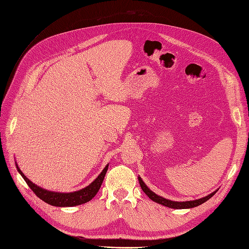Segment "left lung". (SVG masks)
Masks as SVG:
<instances>
[{
  "label": "left lung",
  "instance_id": "left-lung-1",
  "mask_svg": "<svg viewBox=\"0 0 249 249\" xmlns=\"http://www.w3.org/2000/svg\"><path fill=\"white\" fill-rule=\"evenodd\" d=\"M139 178V184H140V186H141V189L143 190V192H144L150 199L156 201V202H158V203H160V205H163V206L168 207V208H172V209H189V208L197 207V206L201 205V203H203V202H206L207 200H209V199H210L211 197H212L213 195L217 192V191H215V192H213V193L209 194L208 196L202 197V198H200V199H196V200H190V201H172V200L166 199V198H164V197H161V196H159V195L155 194L153 191H150V190L148 189V187H147V186L144 184V182H143V180L141 179V178Z\"/></svg>",
  "mask_w": 249,
  "mask_h": 249
}]
</instances>
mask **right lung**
Masks as SVG:
<instances>
[{
	"mask_svg": "<svg viewBox=\"0 0 249 249\" xmlns=\"http://www.w3.org/2000/svg\"><path fill=\"white\" fill-rule=\"evenodd\" d=\"M17 168L20 173V176L26 180L28 186L31 188V190L35 193L36 196H38L41 200L46 201L47 203H49V205L55 206V207H73V206L82 205V203H85L95 196V194L99 192L100 188L102 186L105 176H106V172L108 170V165L104 168V170L101 172V175L97 177L89 186L84 188V189L76 191V192H71V193H58V192L44 190L42 188L33 184L30 179H28L24 173H22L21 170L18 168V164H17Z\"/></svg>",
	"mask_w": 249,
	"mask_h": 249,
	"instance_id": "right-lung-1",
	"label": "right lung"
}]
</instances>
